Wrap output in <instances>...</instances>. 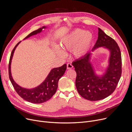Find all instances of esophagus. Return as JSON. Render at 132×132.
<instances>
[{"label": "esophagus", "instance_id": "1", "mask_svg": "<svg viewBox=\"0 0 132 132\" xmlns=\"http://www.w3.org/2000/svg\"><path fill=\"white\" fill-rule=\"evenodd\" d=\"M73 66L72 64L68 63L67 64V70H70V69H72V68H73Z\"/></svg>", "mask_w": 132, "mask_h": 132}]
</instances>
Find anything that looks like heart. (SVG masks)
I'll use <instances>...</instances> for the list:
<instances>
[{
  "instance_id": "b5f03b06",
  "label": "heart",
  "mask_w": 132,
  "mask_h": 132,
  "mask_svg": "<svg viewBox=\"0 0 132 132\" xmlns=\"http://www.w3.org/2000/svg\"><path fill=\"white\" fill-rule=\"evenodd\" d=\"M93 39V34L89 31L75 29L65 35L60 40L59 47L54 48L55 52L61 57H64V50H72V53L76 58L85 55L91 46Z\"/></svg>"
}]
</instances>
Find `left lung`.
<instances>
[{"label":"left lung","instance_id":"8db88e82","mask_svg":"<svg viewBox=\"0 0 132 132\" xmlns=\"http://www.w3.org/2000/svg\"><path fill=\"white\" fill-rule=\"evenodd\" d=\"M98 37L92 51L72 62L77 73L75 85L79 94L92 101L104 99L111 94L121 75V57L116 42L98 28ZM103 47L109 51L108 64L102 75H97L91 61L92 52Z\"/></svg>","mask_w":132,"mask_h":132}]
</instances>
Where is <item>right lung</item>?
Instances as JSON below:
<instances>
[{"label": "right lung", "instance_id": "right-lung-1", "mask_svg": "<svg viewBox=\"0 0 132 132\" xmlns=\"http://www.w3.org/2000/svg\"><path fill=\"white\" fill-rule=\"evenodd\" d=\"M46 28H47V27L43 26L40 28L31 32L23 40L40 33L42 31V29ZM20 43L21 41L15 45L11 54L9 66V78L11 82L18 95L24 100L35 104L45 102L50 100L56 92L59 80L64 74L67 68V65L65 64L61 67L52 68L44 81L36 87L28 89L21 87L14 80L11 73V62L13 54L16 47Z\"/></svg>", "mask_w": 132, "mask_h": 132}]
</instances>
